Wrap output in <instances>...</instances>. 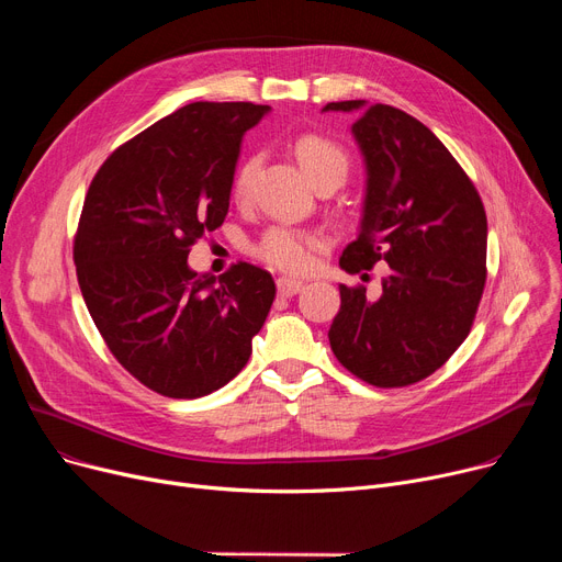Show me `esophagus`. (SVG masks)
Listing matches in <instances>:
<instances>
[{
	"mask_svg": "<svg viewBox=\"0 0 562 562\" xmlns=\"http://www.w3.org/2000/svg\"><path fill=\"white\" fill-rule=\"evenodd\" d=\"M278 293L282 299H291L296 296V293L303 291V282L301 280H291V278H278Z\"/></svg>",
	"mask_w": 562,
	"mask_h": 562,
	"instance_id": "esophagus-1",
	"label": "esophagus"
}]
</instances>
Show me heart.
Masks as SVG:
<instances>
[{"label": "heart", "mask_w": 562, "mask_h": 562, "mask_svg": "<svg viewBox=\"0 0 562 562\" xmlns=\"http://www.w3.org/2000/svg\"><path fill=\"white\" fill-rule=\"evenodd\" d=\"M293 153H296V159L307 175V180L318 189V187H341L350 161L348 155L344 153V147L337 145L335 140L318 136V134H307L301 136L296 143H293ZM259 166V157H248L241 168L236 170L234 177V195L236 198H246L250 193L252 184V175ZM321 244V236L314 232H303L296 227H286V225H276L271 229H266L261 236V241L257 244L255 252L266 261L276 266L280 271L289 273H299L305 271L310 261H312V250Z\"/></svg>", "instance_id": "1"}]
</instances>
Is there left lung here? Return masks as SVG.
<instances>
[{"mask_svg": "<svg viewBox=\"0 0 562 562\" xmlns=\"http://www.w3.org/2000/svg\"><path fill=\"white\" fill-rule=\"evenodd\" d=\"M323 111L358 113L350 127L364 159L358 239L346 273L390 263L380 299L339 284L330 326L337 360L375 387H405L445 364L467 339L485 286L487 218L460 164L417 117L367 100Z\"/></svg>", "mask_w": 562, "mask_h": 562, "instance_id": "1", "label": "left lung"}]
</instances>
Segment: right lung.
<instances>
[{
  "instance_id": "1",
  "label": "right lung",
  "mask_w": 562,
  "mask_h": 562,
  "mask_svg": "<svg viewBox=\"0 0 562 562\" xmlns=\"http://www.w3.org/2000/svg\"><path fill=\"white\" fill-rule=\"evenodd\" d=\"M271 106L193 102L102 164L75 239L81 296L109 350L170 398L212 394L239 373L276 299L269 271L195 273L189 248L223 225L244 134Z\"/></svg>"
}]
</instances>
